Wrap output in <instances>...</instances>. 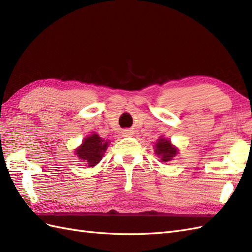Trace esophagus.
<instances>
[{"mask_svg":"<svg viewBox=\"0 0 252 252\" xmlns=\"http://www.w3.org/2000/svg\"><path fill=\"white\" fill-rule=\"evenodd\" d=\"M133 131L132 130H125L124 131V136H131V135H133Z\"/></svg>","mask_w":252,"mask_h":252,"instance_id":"esophagus-1","label":"esophagus"}]
</instances>
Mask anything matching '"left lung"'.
<instances>
[{
    "mask_svg": "<svg viewBox=\"0 0 252 252\" xmlns=\"http://www.w3.org/2000/svg\"><path fill=\"white\" fill-rule=\"evenodd\" d=\"M156 153L162 158V162H168L171 160L173 157H176L178 152L177 148L173 147L169 140L165 138H159L156 145Z\"/></svg>",
    "mask_w": 252,
    "mask_h": 252,
    "instance_id": "8db88e82",
    "label": "left lung"
}]
</instances>
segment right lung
<instances>
[{"mask_svg": "<svg viewBox=\"0 0 252 252\" xmlns=\"http://www.w3.org/2000/svg\"><path fill=\"white\" fill-rule=\"evenodd\" d=\"M108 141L102 139L99 135L93 134L84 139L82 146L76 149L75 153L81 159L85 160L87 166L93 167L98 164L104 154Z\"/></svg>", "mask_w": 252, "mask_h": 252, "instance_id": "add662e5", "label": "right lung"}]
</instances>
